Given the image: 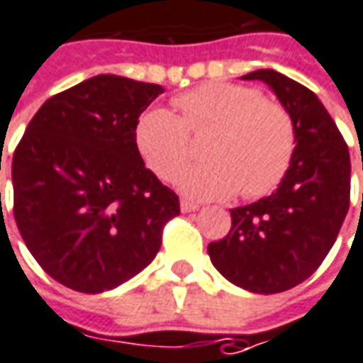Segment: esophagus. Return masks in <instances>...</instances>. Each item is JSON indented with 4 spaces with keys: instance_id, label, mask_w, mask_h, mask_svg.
<instances>
[{
    "instance_id": "esophagus-1",
    "label": "esophagus",
    "mask_w": 363,
    "mask_h": 363,
    "mask_svg": "<svg viewBox=\"0 0 363 363\" xmlns=\"http://www.w3.org/2000/svg\"><path fill=\"white\" fill-rule=\"evenodd\" d=\"M199 210V204H194V202H190V200H181V212H196Z\"/></svg>"
}]
</instances>
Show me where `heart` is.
<instances>
[{"label":"heart","mask_w":363,"mask_h":363,"mask_svg":"<svg viewBox=\"0 0 363 363\" xmlns=\"http://www.w3.org/2000/svg\"><path fill=\"white\" fill-rule=\"evenodd\" d=\"M179 116L164 108L145 111L135 139L149 169L171 181L189 156V136L217 129L204 164L177 177V189L196 200H224L242 190L257 199L277 186L295 155V123L283 106L242 84L208 82L174 100Z\"/></svg>","instance_id":"heart-1"}]
</instances>
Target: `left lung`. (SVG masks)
Returning a JSON list of instances; mask_svg holds the SVG:
<instances>
[{
	"instance_id": "left-lung-1",
	"label": "left lung",
	"mask_w": 363,
	"mask_h": 363,
	"mask_svg": "<svg viewBox=\"0 0 363 363\" xmlns=\"http://www.w3.org/2000/svg\"><path fill=\"white\" fill-rule=\"evenodd\" d=\"M242 80L265 82L291 113L295 155L271 196L230 210L232 228L208 255L230 283L273 295L311 277L336 242L350 206V153L308 88L271 68Z\"/></svg>"
}]
</instances>
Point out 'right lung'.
<instances>
[{
    "instance_id": "1",
    "label": "right lung",
    "mask_w": 363,
    "mask_h": 363,
    "mask_svg": "<svg viewBox=\"0 0 363 363\" xmlns=\"http://www.w3.org/2000/svg\"><path fill=\"white\" fill-rule=\"evenodd\" d=\"M163 86L98 74L57 94L15 149L13 214L50 277L80 293L120 287L155 259L179 196L139 155L135 129Z\"/></svg>"
}]
</instances>
